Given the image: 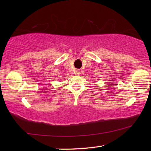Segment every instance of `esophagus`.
<instances>
[{
    "mask_svg": "<svg viewBox=\"0 0 151 151\" xmlns=\"http://www.w3.org/2000/svg\"><path fill=\"white\" fill-rule=\"evenodd\" d=\"M75 74H76V75H77V76H79L80 74V70L79 69L76 70V72H75Z\"/></svg>",
    "mask_w": 151,
    "mask_h": 151,
    "instance_id": "esophagus-1",
    "label": "esophagus"
}]
</instances>
